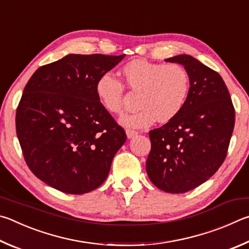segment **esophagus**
I'll list each match as a JSON object with an SVG mask.
<instances>
[{
	"mask_svg": "<svg viewBox=\"0 0 249 249\" xmlns=\"http://www.w3.org/2000/svg\"><path fill=\"white\" fill-rule=\"evenodd\" d=\"M125 133H127L128 139H131V138H133V137H136L137 134H138L137 131H134V130H131V129H127V130H125Z\"/></svg>",
	"mask_w": 249,
	"mask_h": 249,
	"instance_id": "1",
	"label": "esophagus"
}]
</instances>
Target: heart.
<instances>
[{
  "label": "heart",
  "instance_id": "b5f03b06",
  "mask_svg": "<svg viewBox=\"0 0 249 249\" xmlns=\"http://www.w3.org/2000/svg\"><path fill=\"white\" fill-rule=\"evenodd\" d=\"M125 85L138 91L136 111L120 118L124 127L141 129L155 120L168 122L184 108L190 89V76L179 64H163L145 60H133L121 69ZM96 94L108 111L119 113L124 107V87L109 74L96 83Z\"/></svg>",
  "mask_w": 249,
  "mask_h": 249
}]
</instances>
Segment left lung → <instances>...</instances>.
<instances>
[{
    "instance_id": "obj_1",
    "label": "left lung",
    "mask_w": 249,
    "mask_h": 249,
    "mask_svg": "<svg viewBox=\"0 0 249 249\" xmlns=\"http://www.w3.org/2000/svg\"><path fill=\"white\" fill-rule=\"evenodd\" d=\"M189 73L184 108L160 128L151 130L146 173L159 189L184 194L203 184L224 162L235 124V110L223 78L194 56L165 59Z\"/></svg>"
}]
</instances>
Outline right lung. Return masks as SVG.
<instances>
[{"instance_id":"add662e5","label":"right lung","mask_w":249,"mask_h":249,"mask_svg":"<svg viewBox=\"0 0 249 249\" xmlns=\"http://www.w3.org/2000/svg\"><path fill=\"white\" fill-rule=\"evenodd\" d=\"M125 54H68L29 78L16 111L26 163L39 179L65 194L103 184L127 140L96 94V83Z\"/></svg>"}]
</instances>
